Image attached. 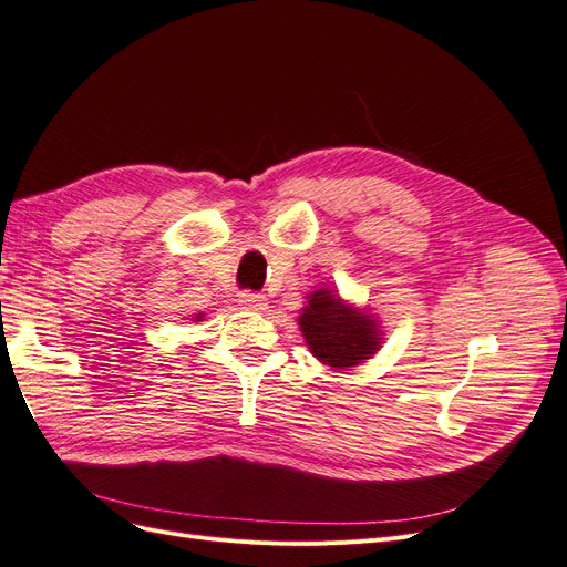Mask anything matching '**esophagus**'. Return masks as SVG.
<instances>
[{"label": "esophagus", "mask_w": 567, "mask_h": 567, "mask_svg": "<svg viewBox=\"0 0 567 567\" xmlns=\"http://www.w3.org/2000/svg\"><path fill=\"white\" fill-rule=\"evenodd\" d=\"M239 302H241L246 309H254V311H260V309L267 307V298L262 296V292H254V290L239 292Z\"/></svg>", "instance_id": "34e87169"}]
</instances>
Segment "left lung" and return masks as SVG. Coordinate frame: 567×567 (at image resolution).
Here are the masks:
<instances>
[{
	"label": "left lung",
	"instance_id": "left-lung-1",
	"mask_svg": "<svg viewBox=\"0 0 567 567\" xmlns=\"http://www.w3.org/2000/svg\"><path fill=\"white\" fill-rule=\"evenodd\" d=\"M300 328L316 358L332 368H351L377 351L379 337L365 313H358L339 302L332 292H311L302 309Z\"/></svg>",
	"mask_w": 567,
	"mask_h": 567
}]
</instances>
